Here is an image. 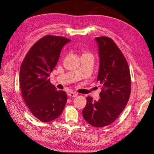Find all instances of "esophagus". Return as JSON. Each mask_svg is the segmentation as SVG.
Listing matches in <instances>:
<instances>
[{
	"label": "esophagus",
	"mask_w": 154,
	"mask_h": 154,
	"mask_svg": "<svg viewBox=\"0 0 154 154\" xmlns=\"http://www.w3.org/2000/svg\"><path fill=\"white\" fill-rule=\"evenodd\" d=\"M68 95H69V97L74 98V97H76V96H77V94L75 93V92H70Z\"/></svg>",
	"instance_id": "obj_1"
}]
</instances>
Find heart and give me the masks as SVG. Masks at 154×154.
I'll return each instance as SVG.
<instances>
[{
    "instance_id": "1",
    "label": "heart",
    "mask_w": 154,
    "mask_h": 154,
    "mask_svg": "<svg viewBox=\"0 0 154 154\" xmlns=\"http://www.w3.org/2000/svg\"><path fill=\"white\" fill-rule=\"evenodd\" d=\"M85 56H91V57H93L92 54L90 53V52H88L87 51H83V54L82 55V57H85Z\"/></svg>"
}]
</instances>
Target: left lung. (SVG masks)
Returning a JSON list of instances; mask_svg holds the SVG:
<instances>
[{
	"instance_id": "obj_1",
	"label": "left lung",
	"mask_w": 154,
	"mask_h": 154,
	"mask_svg": "<svg viewBox=\"0 0 154 154\" xmlns=\"http://www.w3.org/2000/svg\"><path fill=\"white\" fill-rule=\"evenodd\" d=\"M100 66L97 82L102 85L100 99L86 98L83 117L91 126L102 128L116 120L126 107L131 92L128 64L114 41L106 36L96 37Z\"/></svg>"
}]
</instances>
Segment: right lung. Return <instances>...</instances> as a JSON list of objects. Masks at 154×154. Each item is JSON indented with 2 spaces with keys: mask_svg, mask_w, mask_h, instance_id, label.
<instances>
[{
  "mask_svg": "<svg viewBox=\"0 0 154 154\" xmlns=\"http://www.w3.org/2000/svg\"><path fill=\"white\" fill-rule=\"evenodd\" d=\"M63 36L46 35L31 47L21 64L20 87L26 105L36 118L43 122L62 114L67 101L64 91L56 90L49 77L65 44Z\"/></svg>",
  "mask_w": 154,
  "mask_h": 154,
  "instance_id": "add662e5",
  "label": "right lung"
}]
</instances>
